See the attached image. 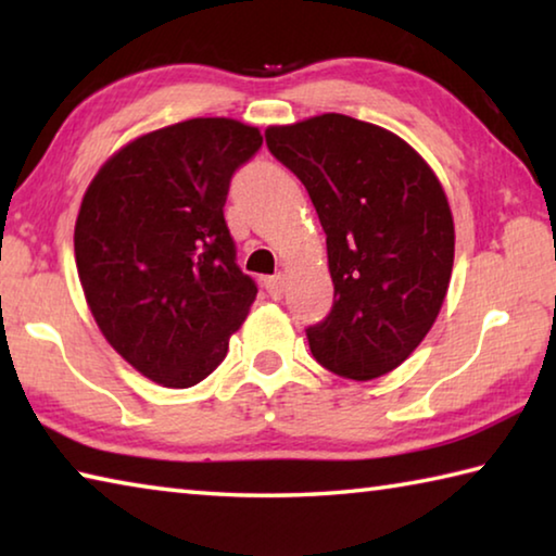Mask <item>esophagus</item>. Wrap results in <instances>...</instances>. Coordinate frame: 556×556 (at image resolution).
Segmentation results:
<instances>
[{"label": "esophagus", "instance_id": "1", "mask_svg": "<svg viewBox=\"0 0 556 556\" xmlns=\"http://www.w3.org/2000/svg\"><path fill=\"white\" fill-rule=\"evenodd\" d=\"M265 287H267V294L275 301H279L287 291V275H275V277L265 279Z\"/></svg>", "mask_w": 556, "mask_h": 556}]
</instances>
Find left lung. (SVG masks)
<instances>
[{"mask_svg": "<svg viewBox=\"0 0 556 556\" xmlns=\"http://www.w3.org/2000/svg\"><path fill=\"white\" fill-rule=\"evenodd\" d=\"M265 137L326 232L336 299L306 331L312 353L341 378H382L425 341L446 299L456 232L444 186L394 131L338 112Z\"/></svg>", "mask_w": 556, "mask_h": 556, "instance_id": "8db88e82", "label": "left lung"}]
</instances>
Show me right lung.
Returning a JSON list of instances; mask_svg holds the SVG:
<instances>
[{
	"label": "right lung",
	"mask_w": 556,
	"mask_h": 556,
	"mask_svg": "<svg viewBox=\"0 0 556 556\" xmlns=\"http://www.w3.org/2000/svg\"><path fill=\"white\" fill-rule=\"evenodd\" d=\"M260 144L240 119H184L119 147L83 193L73 244L90 314L162 388L208 378L257 299L235 265L223 205Z\"/></svg>",
	"instance_id": "obj_1"
}]
</instances>
